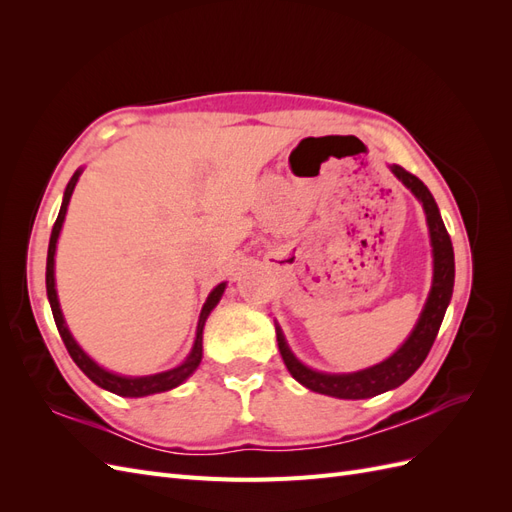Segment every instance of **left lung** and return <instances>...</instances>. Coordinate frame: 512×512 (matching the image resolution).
<instances>
[{
    "label": "left lung",
    "mask_w": 512,
    "mask_h": 512,
    "mask_svg": "<svg viewBox=\"0 0 512 512\" xmlns=\"http://www.w3.org/2000/svg\"><path fill=\"white\" fill-rule=\"evenodd\" d=\"M391 170L393 175L404 183L418 200H421L427 215L429 237L433 247V282H431L427 303L410 337L401 344L397 352H393L386 361L374 367L354 371V374H322V371L309 369L290 352L282 329L275 327L277 346H280V354L284 359V365L290 371V376L297 382H301L305 389L314 393L331 395L337 399H367V397H376L384 391L397 389V386L404 384L427 359L433 342H436V335L444 320L446 307L451 303L453 284H455V254H453V243L442 222L436 200H433L427 185L412 173H408L406 168L393 164Z\"/></svg>",
    "instance_id": "8db88e82"
}]
</instances>
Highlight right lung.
Returning <instances> with one entry per match:
<instances>
[{
  "mask_svg": "<svg viewBox=\"0 0 512 512\" xmlns=\"http://www.w3.org/2000/svg\"><path fill=\"white\" fill-rule=\"evenodd\" d=\"M79 177H81V170H76V173L70 179V183H68L66 192H64V203H61L59 215H57L53 232H51L49 254H46V294H49V303H51V309H53L57 331H59L61 339H64V344H66V348L72 356V361L81 367V371L91 382H96L98 386H102V389H106V391H111L119 397H145V395L164 393V391L175 389V386H179L181 382H185L194 374L196 367L200 365V359H203V327H205V320L211 314V309L220 303L224 288H226V282L215 286L207 297V301L203 305V312H200V318H198L194 348L188 354V359H185L179 367L162 371V374L138 376V378L119 376V374H113V371H106L104 367H100L94 359H89V356L83 352V348L79 344L74 342L72 333L66 327L64 314H61V307H59V301H57V290H55V247H57V239H59V232H61V224H64V220H66L70 196L74 192V185H76V181H79Z\"/></svg>",
  "mask_w": 512,
  "mask_h": 512,
  "instance_id": "add662e5",
  "label": "right lung"
}]
</instances>
